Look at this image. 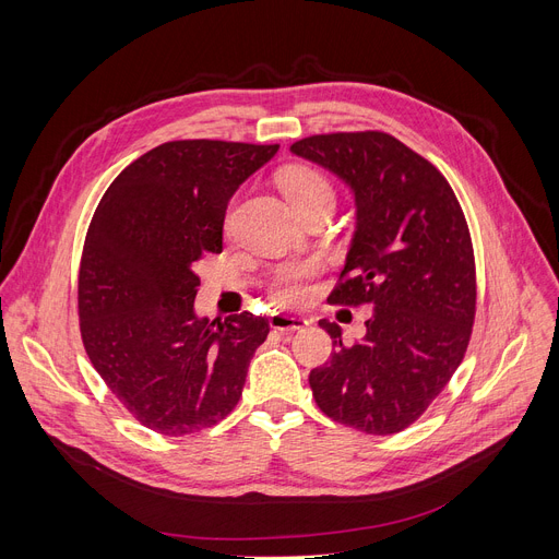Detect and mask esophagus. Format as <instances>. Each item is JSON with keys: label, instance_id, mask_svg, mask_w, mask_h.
<instances>
[{"label": "esophagus", "instance_id": "1", "mask_svg": "<svg viewBox=\"0 0 559 559\" xmlns=\"http://www.w3.org/2000/svg\"><path fill=\"white\" fill-rule=\"evenodd\" d=\"M270 326L274 331L281 333H292V331H304L308 326V319L304 317H292V314H283V312H274L270 317Z\"/></svg>", "mask_w": 559, "mask_h": 559}]
</instances>
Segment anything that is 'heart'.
Segmentation results:
<instances>
[{
	"mask_svg": "<svg viewBox=\"0 0 559 559\" xmlns=\"http://www.w3.org/2000/svg\"><path fill=\"white\" fill-rule=\"evenodd\" d=\"M278 183L285 192V197L292 201L297 211L306 209L317 201H333V188L324 174L308 165H295L281 171ZM319 264L314 260H299L283 264L281 270L274 272L270 281L272 297L281 306H292L304 301L308 292V278L314 276Z\"/></svg>",
	"mask_w": 559,
	"mask_h": 559,
	"instance_id": "1",
	"label": "heart"
}]
</instances>
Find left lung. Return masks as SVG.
Returning <instances> with one entry per match:
<instances>
[{"instance_id":"1","label":"left lung","mask_w":559,"mask_h":559,"mask_svg":"<svg viewBox=\"0 0 559 559\" xmlns=\"http://www.w3.org/2000/svg\"><path fill=\"white\" fill-rule=\"evenodd\" d=\"M289 152L329 169L356 199V233L333 304H371L367 333L310 371L333 421L367 435L415 424L460 367L476 317V264L460 203L435 165L383 131L310 135Z\"/></svg>"}]
</instances>
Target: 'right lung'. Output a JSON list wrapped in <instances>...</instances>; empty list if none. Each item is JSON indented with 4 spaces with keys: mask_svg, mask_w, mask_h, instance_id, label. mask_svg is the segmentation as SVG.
I'll use <instances>...</instances> for the list:
<instances>
[{
    "mask_svg": "<svg viewBox=\"0 0 559 559\" xmlns=\"http://www.w3.org/2000/svg\"><path fill=\"white\" fill-rule=\"evenodd\" d=\"M278 144L174 140L104 192L85 235L79 319L85 354L146 428L181 437L238 405L270 321L197 317V262L222 253L230 197Z\"/></svg>",
    "mask_w": 559,
    "mask_h": 559,
    "instance_id": "add662e5",
    "label": "right lung"
}]
</instances>
